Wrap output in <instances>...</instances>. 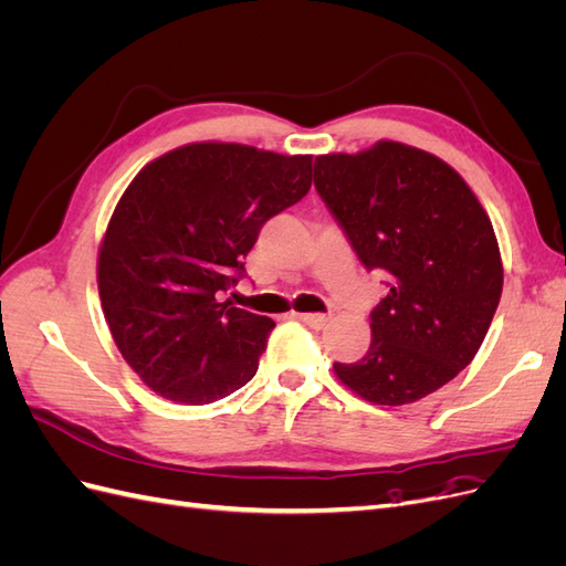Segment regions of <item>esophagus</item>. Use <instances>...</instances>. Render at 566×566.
<instances>
[{
  "label": "esophagus",
  "instance_id": "esophagus-1",
  "mask_svg": "<svg viewBox=\"0 0 566 566\" xmlns=\"http://www.w3.org/2000/svg\"><path fill=\"white\" fill-rule=\"evenodd\" d=\"M297 318L310 325V328H316V331H321L323 325H328V321H331L328 314H297Z\"/></svg>",
  "mask_w": 566,
  "mask_h": 566
}]
</instances>
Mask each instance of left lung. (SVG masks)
<instances>
[{
	"mask_svg": "<svg viewBox=\"0 0 566 566\" xmlns=\"http://www.w3.org/2000/svg\"><path fill=\"white\" fill-rule=\"evenodd\" d=\"M314 186L358 262L385 271L373 339L337 378L380 406L413 403L465 368L503 293L499 241L470 186L447 163L397 142L318 156Z\"/></svg>",
	"mask_w": 566,
	"mask_h": 566,
	"instance_id": "8db88e82",
	"label": "left lung"
}]
</instances>
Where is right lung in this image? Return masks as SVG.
<instances>
[{
    "label": "right lung",
    "mask_w": 566,
    "mask_h": 566,
    "mask_svg": "<svg viewBox=\"0 0 566 566\" xmlns=\"http://www.w3.org/2000/svg\"><path fill=\"white\" fill-rule=\"evenodd\" d=\"M312 188V156L191 144L127 186L98 252V295L125 361L160 397L202 406L248 385L276 323L219 302L262 227Z\"/></svg>",
    "instance_id": "add662e5"
}]
</instances>
